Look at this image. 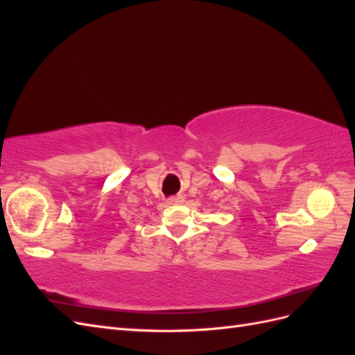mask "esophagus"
Here are the masks:
<instances>
[{"label":"esophagus","instance_id":"esophagus-1","mask_svg":"<svg viewBox=\"0 0 355 355\" xmlns=\"http://www.w3.org/2000/svg\"><path fill=\"white\" fill-rule=\"evenodd\" d=\"M184 202V196H173L167 198V204H171V206H176V204Z\"/></svg>","mask_w":355,"mask_h":355}]
</instances>
